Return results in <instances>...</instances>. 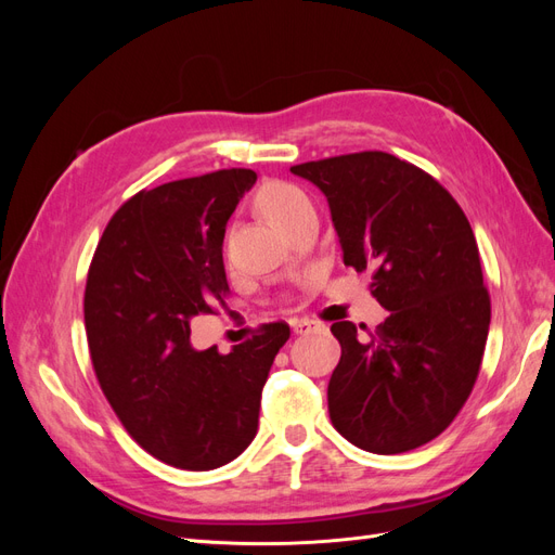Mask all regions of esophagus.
<instances>
[{"label": "esophagus", "mask_w": 555, "mask_h": 555, "mask_svg": "<svg viewBox=\"0 0 555 555\" xmlns=\"http://www.w3.org/2000/svg\"><path fill=\"white\" fill-rule=\"evenodd\" d=\"M317 328V322H312V319H296V322H292V331L296 335H308Z\"/></svg>", "instance_id": "1"}]
</instances>
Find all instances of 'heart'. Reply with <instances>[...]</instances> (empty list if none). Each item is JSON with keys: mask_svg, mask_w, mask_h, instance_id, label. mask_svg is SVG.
<instances>
[{"mask_svg": "<svg viewBox=\"0 0 555 555\" xmlns=\"http://www.w3.org/2000/svg\"><path fill=\"white\" fill-rule=\"evenodd\" d=\"M259 208L275 227L289 224L296 215L310 208V198L304 190L289 182H271L259 192Z\"/></svg>", "mask_w": 555, "mask_h": 555, "instance_id": "b5f03b06", "label": "heart"}]
</instances>
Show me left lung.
<instances>
[{"instance_id":"left-lung-1","label":"left lung","mask_w":555,"mask_h":555,"mask_svg":"<svg viewBox=\"0 0 555 555\" xmlns=\"http://www.w3.org/2000/svg\"><path fill=\"white\" fill-rule=\"evenodd\" d=\"M292 173L322 190L345 266L371 268V292L389 310L367 343L351 322L331 326L343 347L331 422L371 453L422 447L465 405L489 338L473 227L438 180L393 155H343Z\"/></svg>"}]
</instances>
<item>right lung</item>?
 I'll return each mask as SVG.
<instances>
[{
	"label": "right lung",
	"instance_id": "1",
	"mask_svg": "<svg viewBox=\"0 0 555 555\" xmlns=\"http://www.w3.org/2000/svg\"><path fill=\"white\" fill-rule=\"evenodd\" d=\"M257 173L227 169L139 192L113 215L86 287L92 365L127 433L180 469H215L255 440L261 391L287 324L255 340L192 345V319L224 308L222 243Z\"/></svg>",
	"mask_w": 555,
	"mask_h": 555
}]
</instances>
